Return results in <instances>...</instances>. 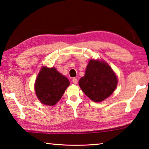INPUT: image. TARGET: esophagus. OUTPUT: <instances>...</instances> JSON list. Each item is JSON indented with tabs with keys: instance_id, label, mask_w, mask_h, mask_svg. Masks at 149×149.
I'll use <instances>...</instances> for the list:
<instances>
[{
	"instance_id": "34e87169",
	"label": "esophagus",
	"mask_w": 149,
	"mask_h": 149,
	"mask_svg": "<svg viewBox=\"0 0 149 149\" xmlns=\"http://www.w3.org/2000/svg\"><path fill=\"white\" fill-rule=\"evenodd\" d=\"M72 82L74 83V84H77V83H78V80H77V79H76V78H73V79H72Z\"/></svg>"
}]
</instances>
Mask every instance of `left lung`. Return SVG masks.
<instances>
[{"mask_svg": "<svg viewBox=\"0 0 149 149\" xmlns=\"http://www.w3.org/2000/svg\"><path fill=\"white\" fill-rule=\"evenodd\" d=\"M116 76L108 64L98 60H90L85 75L79 80V86L88 97L101 102L114 92L117 86Z\"/></svg>", "mask_w": 149, "mask_h": 149, "instance_id": "1", "label": "left lung"}]
</instances>
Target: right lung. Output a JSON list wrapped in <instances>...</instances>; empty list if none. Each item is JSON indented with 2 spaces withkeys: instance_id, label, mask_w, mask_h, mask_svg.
Listing matches in <instances>:
<instances>
[{
  "instance_id": "obj_1",
  "label": "right lung",
  "mask_w": 149,
  "mask_h": 149,
  "mask_svg": "<svg viewBox=\"0 0 149 149\" xmlns=\"http://www.w3.org/2000/svg\"><path fill=\"white\" fill-rule=\"evenodd\" d=\"M70 82L55 68L42 67L35 84L36 96L42 103L53 106L63 95Z\"/></svg>"
}]
</instances>
